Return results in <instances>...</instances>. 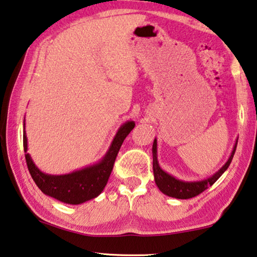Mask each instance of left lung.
<instances>
[{"instance_id":"left-lung-1","label":"left lung","mask_w":257,"mask_h":257,"mask_svg":"<svg viewBox=\"0 0 257 257\" xmlns=\"http://www.w3.org/2000/svg\"><path fill=\"white\" fill-rule=\"evenodd\" d=\"M236 145H238V140L235 142L234 149L231 154L230 159H228V161L225 163L224 167L220 169L216 175L212 176L211 178H209L207 180H202V181H195V183H185V181L173 178L172 176L168 175L167 172H164L163 170L160 168L159 162H157V157H156L157 142L155 139L153 144V169H154V177H155V183L157 186H159L161 192H163L165 195L176 197V199H191V197L199 195L203 191H206L208 187H210L211 185H214L216 183V180L218 179L219 177L223 175L225 170L228 168L232 159H233V155L236 149Z\"/></svg>"}]
</instances>
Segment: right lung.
I'll use <instances>...</instances> for the list:
<instances>
[{
	"instance_id": "right-lung-1",
	"label": "right lung",
	"mask_w": 257,
	"mask_h": 257,
	"mask_svg": "<svg viewBox=\"0 0 257 257\" xmlns=\"http://www.w3.org/2000/svg\"><path fill=\"white\" fill-rule=\"evenodd\" d=\"M134 125L136 124L133 121H127L121 126L112 141L108 154L100 163L64 176L46 175L35 167L32 159L27 153V139L26 133L24 131L23 145L24 151H25L26 164L34 183L45 194L55 197L56 200H60L64 203L79 204L94 199L101 194L108 183L117 154L119 152L125 138L133 130Z\"/></svg>"
}]
</instances>
